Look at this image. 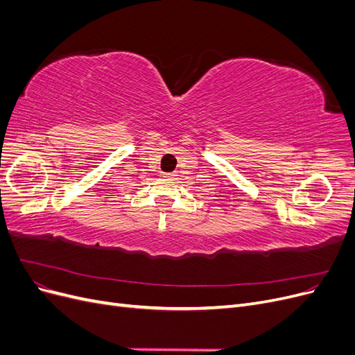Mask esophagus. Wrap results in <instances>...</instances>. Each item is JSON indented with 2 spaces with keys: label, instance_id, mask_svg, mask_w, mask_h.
Segmentation results:
<instances>
[{
  "label": "esophagus",
  "instance_id": "1",
  "mask_svg": "<svg viewBox=\"0 0 355 355\" xmlns=\"http://www.w3.org/2000/svg\"><path fill=\"white\" fill-rule=\"evenodd\" d=\"M163 176L167 178V179H173V178H175V173H164Z\"/></svg>",
  "mask_w": 355,
  "mask_h": 355
}]
</instances>
